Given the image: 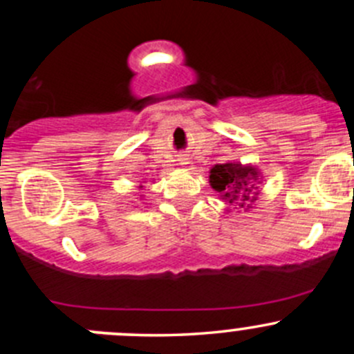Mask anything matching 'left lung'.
I'll return each instance as SVG.
<instances>
[{
    "mask_svg": "<svg viewBox=\"0 0 354 354\" xmlns=\"http://www.w3.org/2000/svg\"><path fill=\"white\" fill-rule=\"evenodd\" d=\"M210 187L219 192L224 202L230 205L250 207V203L255 200L259 173L255 167L241 166V164L227 162L216 164L210 169Z\"/></svg>",
    "mask_w": 354,
    "mask_h": 354,
    "instance_id": "obj_1",
    "label": "left lung"
}]
</instances>
